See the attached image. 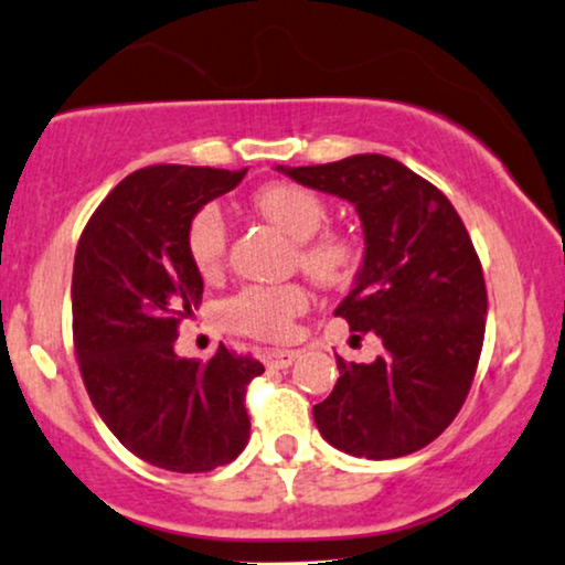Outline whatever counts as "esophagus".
Masks as SVG:
<instances>
[{"mask_svg": "<svg viewBox=\"0 0 565 565\" xmlns=\"http://www.w3.org/2000/svg\"><path fill=\"white\" fill-rule=\"evenodd\" d=\"M297 356H299L297 349H266V352H263V362H266L268 367L287 370L295 365Z\"/></svg>", "mask_w": 565, "mask_h": 565, "instance_id": "obj_1", "label": "esophagus"}]
</instances>
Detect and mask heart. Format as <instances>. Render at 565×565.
Returning <instances> with one entry per match:
<instances>
[{
	"instance_id": "obj_1",
	"label": "heart",
	"mask_w": 565,
	"mask_h": 565,
	"mask_svg": "<svg viewBox=\"0 0 565 565\" xmlns=\"http://www.w3.org/2000/svg\"><path fill=\"white\" fill-rule=\"evenodd\" d=\"M255 211L276 230L297 242V263L307 276L323 287H335L354 276L360 266V247L344 234L323 232L328 205L318 192L299 184L278 182L263 188L253 198ZM226 218L218 205H203L188 224V253L192 266L203 276H213L226 255ZM310 305L305 287L276 284V287H245L221 305V320L232 331L255 339H287L295 318Z\"/></svg>"
}]
</instances>
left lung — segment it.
<instances>
[{"label": "left lung", "instance_id": "1", "mask_svg": "<svg viewBox=\"0 0 565 565\" xmlns=\"http://www.w3.org/2000/svg\"><path fill=\"white\" fill-rule=\"evenodd\" d=\"M276 171L352 203L365 234L354 287L333 316L375 333L383 352L370 365L335 356L339 381L312 406L320 435L360 459L419 451L454 423L482 352L488 291L459 213L381 153Z\"/></svg>", "mask_w": 565, "mask_h": 565}]
</instances>
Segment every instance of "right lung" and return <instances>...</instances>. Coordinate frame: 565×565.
Masks as SVG:
<instances>
[{"label": "right lung", "mask_w": 565, "mask_h": 565, "mask_svg": "<svg viewBox=\"0 0 565 565\" xmlns=\"http://www.w3.org/2000/svg\"><path fill=\"white\" fill-rule=\"evenodd\" d=\"M247 169L161 163L125 177L77 242L73 335L98 417L127 451L169 472H211L249 438L245 388L263 373L224 344L209 365L174 352L203 297L188 224Z\"/></svg>", "instance_id": "add662e5"}]
</instances>
